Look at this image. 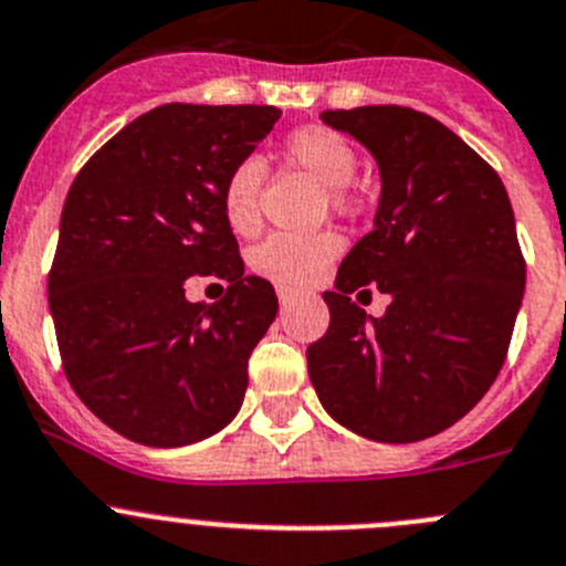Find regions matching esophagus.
I'll use <instances>...</instances> for the list:
<instances>
[{
  "mask_svg": "<svg viewBox=\"0 0 566 566\" xmlns=\"http://www.w3.org/2000/svg\"><path fill=\"white\" fill-rule=\"evenodd\" d=\"M276 293H279V301H282V307H287L290 301H293V293H290V290H282V287H279Z\"/></svg>",
  "mask_w": 566,
  "mask_h": 566,
  "instance_id": "1",
  "label": "esophagus"
}]
</instances>
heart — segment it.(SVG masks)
<instances>
[{"label": "heart", "mask_w": 566, "mask_h": 566, "mask_svg": "<svg viewBox=\"0 0 566 566\" xmlns=\"http://www.w3.org/2000/svg\"><path fill=\"white\" fill-rule=\"evenodd\" d=\"M284 161L307 172L326 195L332 211L348 209V184L355 181L357 153L340 134L324 125H304L293 130L282 145ZM265 187V164L259 158H242L223 184V211L237 234H253L259 229V198ZM337 240L332 234L293 237L273 234L251 253L256 276L282 290H301L318 282L337 256Z\"/></svg>", "instance_id": "obj_1"}]
</instances>
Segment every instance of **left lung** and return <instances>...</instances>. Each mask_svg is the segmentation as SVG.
<instances>
[{"mask_svg": "<svg viewBox=\"0 0 566 566\" xmlns=\"http://www.w3.org/2000/svg\"><path fill=\"white\" fill-rule=\"evenodd\" d=\"M379 167L374 231L324 293L329 329L307 348L321 405L371 441L410 443L447 430L503 368L525 293V262L503 181L447 125L402 105L324 111ZM371 283L382 319L350 301ZM368 294V293H367Z\"/></svg>", "mask_w": 566, "mask_h": 566, "instance_id": "obj_1", "label": "left lung"}]
</instances>
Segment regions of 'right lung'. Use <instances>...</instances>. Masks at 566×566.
I'll return each mask as SVG.
<instances>
[{
    "mask_svg": "<svg viewBox=\"0 0 566 566\" xmlns=\"http://www.w3.org/2000/svg\"><path fill=\"white\" fill-rule=\"evenodd\" d=\"M273 105L167 103L105 142L61 214L50 313L63 371L99 421L145 447L223 430L248 388V357L279 313L273 284L245 276L223 184L279 123ZM218 275V305L186 301Z\"/></svg>",
    "mask_w": 566,
    "mask_h": 566,
    "instance_id": "obj_1",
    "label": "right lung"
}]
</instances>
